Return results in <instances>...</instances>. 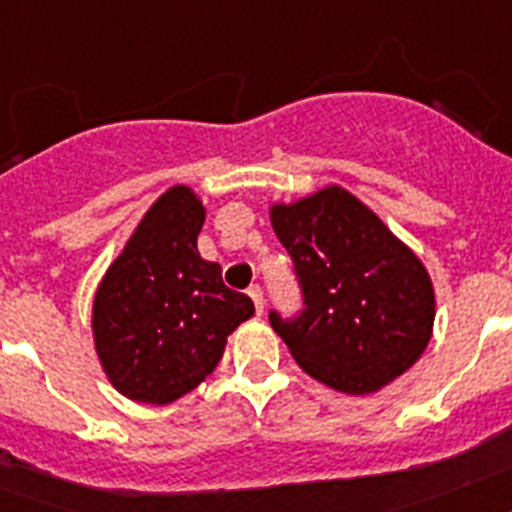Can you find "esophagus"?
<instances>
[{"instance_id":"34e87169","label":"esophagus","mask_w":512,"mask_h":512,"mask_svg":"<svg viewBox=\"0 0 512 512\" xmlns=\"http://www.w3.org/2000/svg\"><path fill=\"white\" fill-rule=\"evenodd\" d=\"M248 297H251L253 305H256V312H259V315H264V295H261V287L248 289Z\"/></svg>"}]
</instances>
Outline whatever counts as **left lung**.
<instances>
[{
  "label": "left lung",
  "instance_id": "obj_1",
  "mask_svg": "<svg viewBox=\"0 0 512 512\" xmlns=\"http://www.w3.org/2000/svg\"><path fill=\"white\" fill-rule=\"evenodd\" d=\"M295 261L305 310L271 312L297 364L330 390L374 395L423 356L433 336L431 274L374 210L338 184L269 207Z\"/></svg>",
  "mask_w": 512,
  "mask_h": 512
}]
</instances>
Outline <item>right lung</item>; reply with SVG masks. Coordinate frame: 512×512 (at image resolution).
Masks as SVG:
<instances>
[{
  "instance_id": "right-lung-1",
  "label": "right lung",
  "mask_w": 512,
  "mask_h": 512,
  "mask_svg": "<svg viewBox=\"0 0 512 512\" xmlns=\"http://www.w3.org/2000/svg\"><path fill=\"white\" fill-rule=\"evenodd\" d=\"M205 205L187 184L166 189L99 279L94 351L120 395L171 405L220 364L228 336L253 302L223 284L220 264L197 251Z\"/></svg>"
}]
</instances>
